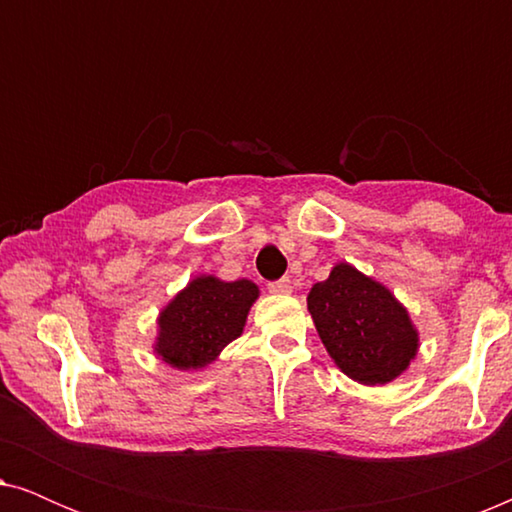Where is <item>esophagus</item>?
<instances>
[{
	"mask_svg": "<svg viewBox=\"0 0 512 512\" xmlns=\"http://www.w3.org/2000/svg\"><path fill=\"white\" fill-rule=\"evenodd\" d=\"M291 289H293V286H291L289 277H282V279H277V282L268 284V291L275 293V296H289Z\"/></svg>",
	"mask_w": 512,
	"mask_h": 512,
	"instance_id": "obj_1",
	"label": "esophagus"
}]
</instances>
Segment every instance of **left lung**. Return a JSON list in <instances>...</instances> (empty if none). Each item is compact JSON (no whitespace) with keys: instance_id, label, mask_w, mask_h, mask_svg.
<instances>
[{"instance_id":"1","label":"left lung","mask_w":512,"mask_h":512,"mask_svg":"<svg viewBox=\"0 0 512 512\" xmlns=\"http://www.w3.org/2000/svg\"><path fill=\"white\" fill-rule=\"evenodd\" d=\"M307 310L328 356L354 382H394L417 356L419 333L405 305L354 265L338 263L314 284Z\"/></svg>"}]
</instances>
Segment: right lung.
<instances>
[{"label": "right lung", "instance_id": "obj_1", "mask_svg": "<svg viewBox=\"0 0 512 512\" xmlns=\"http://www.w3.org/2000/svg\"><path fill=\"white\" fill-rule=\"evenodd\" d=\"M258 293L251 279L193 277L160 310L153 352L177 370L207 368L219 359L223 347L240 338Z\"/></svg>", "mask_w": 512, "mask_h": 512}]
</instances>
